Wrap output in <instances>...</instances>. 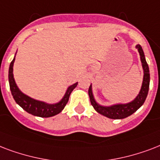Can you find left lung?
Wrapping results in <instances>:
<instances>
[{
    "instance_id": "8db88e82",
    "label": "left lung",
    "mask_w": 160,
    "mask_h": 160,
    "mask_svg": "<svg viewBox=\"0 0 160 160\" xmlns=\"http://www.w3.org/2000/svg\"><path fill=\"white\" fill-rule=\"evenodd\" d=\"M136 48L138 49L139 56H140V60L143 70V79L140 91L133 101L128 102V103H118V104H113L111 106H102V105L98 103L94 98L92 89V84L89 87L88 95L90 98L91 104L98 113L103 115L108 118L122 119V118H125L130 116L143 104V102L147 98L148 88H149V81H150L149 68H148V64L145 60V56H144L143 51L142 49V47L140 45H137Z\"/></svg>"
}]
</instances>
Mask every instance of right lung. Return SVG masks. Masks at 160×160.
<instances>
[{
    "label": "right lung",
    "mask_w": 160,
    "mask_h": 160,
    "mask_svg": "<svg viewBox=\"0 0 160 160\" xmlns=\"http://www.w3.org/2000/svg\"><path fill=\"white\" fill-rule=\"evenodd\" d=\"M15 58H16V56L10 64L8 79H9L10 89L12 92L13 98L17 104L21 106L27 112H29L34 116H38V117H52V116H55V115L62 112L68 102L70 94L72 92V90L77 87L78 82L69 86L62 98L57 103H48V102H42V101L34 99L32 98L27 96V94L23 93L18 88V87L15 82L14 76H13V65H14Z\"/></svg>",
    "instance_id": "1"
}]
</instances>
